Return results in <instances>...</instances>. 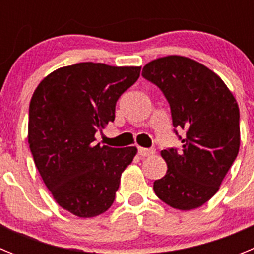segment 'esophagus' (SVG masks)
<instances>
[{
  "instance_id": "34e87169",
  "label": "esophagus",
  "mask_w": 254,
  "mask_h": 254,
  "mask_svg": "<svg viewBox=\"0 0 254 254\" xmlns=\"http://www.w3.org/2000/svg\"><path fill=\"white\" fill-rule=\"evenodd\" d=\"M154 150L152 149H145V147H138V155L141 158H145V156H150V155L154 154Z\"/></svg>"
}]
</instances>
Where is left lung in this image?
I'll list each match as a JSON object with an SVG mask.
<instances>
[{
    "label": "left lung",
    "mask_w": 254,
    "mask_h": 254,
    "mask_svg": "<svg viewBox=\"0 0 254 254\" xmlns=\"http://www.w3.org/2000/svg\"><path fill=\"white\" fill-rule=\"evenodd\" d=\"M142 76L169 103L177 136V128L186 132L178 136L181 150L161 151L168 170L154 182L155 194L178 210L199 207L219 190L239 152L237 100L216 73L182 56L151 61Z\"/></svg>",
    "instance_id": "1"
}]
</instances>
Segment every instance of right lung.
Segmentation results:
<instances>
[{
  "instance_id": "obj_1",
  "label": "right lung",
  "mask_w": 254,
  "mask_h": 254,
  "mask_svg": "<svg viewBox=\"0 0 254 254\" xmlns=\"http://www.w3.org/2000/svg\"><path fill=\"white\" fill-rule=\"evenodd\" d=\"M140 71L81 62L49 73L31 96L28 142L34 163L56 202L76 216L111 207L121 174L137 152L102 146L95 133L113 122L117 100Z\"/></svg>"
}]
</instances>
